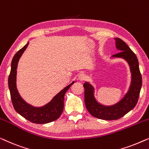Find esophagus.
Here are the masks:
<instances>
[{
  "instance_id": "1",
  "label": "esophagus",
  "mask_w": 149,
  "mask_h": 149,
  "mask_svg": "<svg viewBox=\"0 0 149 149\" xmlns=\"http://www.w3.org/2000/svg\"><path fill=\"white\" fill-rule=\"evenodd\" d=\"M78 79L79 81H84L86 79V75L84 74H81L78 76Z\"/></svg>"
}]
</instances>
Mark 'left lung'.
<instances>
[{
  "label": "left lung",
  "mask_w": 149,
  "mask_h": 149,
  "mask_svg": "<svg viewBox=\"0 0 149 149\" xmlns=\"http://www.w3.org/2000/svg\"><path fill=\"white\" fill-rule=\"evenodd\" d=\"M115 40L116 48L121 52L113 54L112 56L122 58L126 61L132 73L131 85L126 95L114 105L104 106L96 100L94 96L93 86L86 81L84 84L86 107L92 116L104 120L118 119L134 108L137 104L142 87V75L136 55L122 40L119 38H116Z\"/></svg>",
  "instance_id": "8db88e82"
}]
</instances>
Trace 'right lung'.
Masks as SVG:
<instances>
[{
	"mask_svg": "<svg viewBox=\"0 0 149 149\" xmlns=\"http://www.w3.org/2000/svg\"><path fill=\"white\" fill-rule=\"evenodd\" d=\"M29 42L19 51H17L13 58L11 62V69L10 72L8 84L10 91V95L12 100L13 105L15 110L24 117L25 119L34 123H47L55 121L61 116L64 107V96L68 91L72 84L64 88L57 95L53 97L49 103L41 107H35L27 103L19 94L16 86V75L17 68L19 59L24 53L25 50L28 47Z\"/></svg>",
	"mask_w": 149,
	"mask_h": 149,
	"instance_id": "1",
	"label": "right lung"
}]
</instances>
